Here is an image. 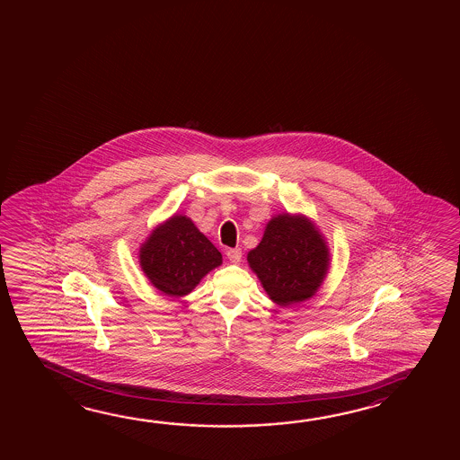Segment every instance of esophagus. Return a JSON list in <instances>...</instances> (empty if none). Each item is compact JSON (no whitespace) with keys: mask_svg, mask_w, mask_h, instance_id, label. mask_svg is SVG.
I'll list each match as a JSON object with an SVG mask.
<instances>
[{"mask_svg":"<svg viewBox=\"0 0 460 460\" xmlns=\"http://www.w3.org/2000/svg\"><path fill=\"white\" fill-rule=\"evenodd\" d=\"M226 256L229 258L231 263H241L242 250L241 249H229L226 252Z\"/></svg>","mask_w":460,"mask_h":460,"instance_id":"esophagus-1","label":"esophagus"}]
</instances>
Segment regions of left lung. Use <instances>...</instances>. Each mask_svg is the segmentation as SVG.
<instances>
[{
  "label": "left lung",
  "mask_w": 460,
  "mask_h": 460,
  "mask_svg": "<svg viewBox=\"0 0 460 460\" xmlns=\"http://www.w3.org/2000/svg\"><path fill=\"white\" fill-rule=\"evenodd\" d=\"M247 260L272 302L290 306L316 294L327 274L329 250L308 218L286 213L268 223Z\"/></svg>",
  "instance_id": "obj_1"
}]
</instances>
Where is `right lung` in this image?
I'll list each match as a JSON object with an SVG mask.
<instances>
[{"instance_id":"obj_1","label":"right lung","mask_w":460,"mask_h":460,"mask_svg":"<svg viewBox=\"0 0 460 460\" xmlns=\"http://www.w3.org/2000/svg\"><path fill=\"white\" fill-rule=\"evenodd\" d=\"M139 260L152 284L170 296L190 294L200 279L223 261L218 249L181 215H174L151 234Z\"/></svg>"}]
</instances>
